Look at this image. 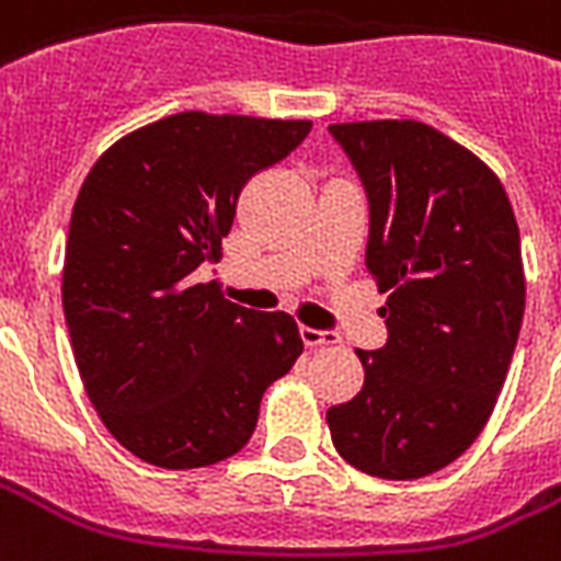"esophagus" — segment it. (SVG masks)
<instances>
[{
    "label": "esophagus",
    "instance_id": "1",
    "mask_svg": "<svg viewBox=\"0 0 561 561\" xmlns=\"http://www.w3.org/2000/svg\"><path fill=\"white\" fill-rule=\"evenodd\" d=\"M299 335L306 341V347H335V344H341V335H337V332H323V329L302 327L299 329Z\"/></svg>",
    "mask_w": 561,
    "mask_h": 561
}]
</instances>
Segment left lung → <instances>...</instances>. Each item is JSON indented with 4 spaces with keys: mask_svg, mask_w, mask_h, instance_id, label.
I'll return each instance as SVG.
<instances>
[{
    "mask_svg": "<svg viewBox=\"0 0 561 561\" xmlns=\"http://www.w3.org/2000/svg\"><path fill=\"white\" fill-rule=\"evenodd\" d=\"M370 199L367 271L388 294L365 385L327 412L337 456L382 480L456 461L489 423L524 320V262L497 173L417 119L335 123Z\"/></svg>",
    "mask_w": 561,
    "mask_h": 561,
    "instance_id": "obj_1",
    "label": "left lung"
}]
</instances>
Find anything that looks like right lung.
<instances>
[{
    "label": "right lung",
    "mask_w": 561,
    "mask_h": 561,
    "mask_svg": "<svg viewBox=\"0 0 561 561\" xmlns=\"http://www.w3.org/2000/svg\"><path fill=\"white\" fill-rule=\"evenodd\" d=\"M309 128L170 114L111 144L76 196L61 279L72 356L105 430L156 468L234 456L264 388L302 353L290 314L243 309L194 271L220 259L243 185Z\"/></svg>",
    "instance_id": "add662e5"
}]
</instances>
